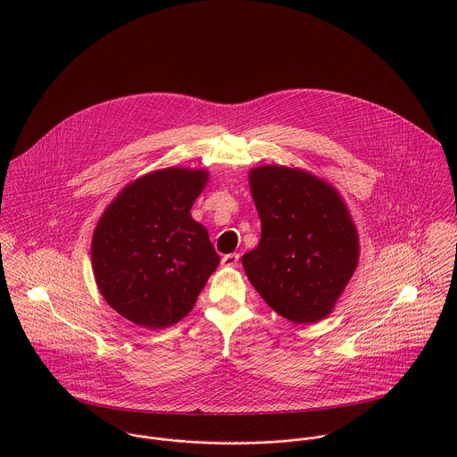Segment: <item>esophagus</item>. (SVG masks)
Here are the masks:
<instances>
[{
    "instance_id": "esophagus-1",
    "label": "esophagus",
    "mask_w": 457,
    "mask_h": 457,
    "mask_svg": "<svg viewBox=\"0 0 457 457\" xmlns=\"http://www.w3.org/2000/svg\"><path fill=\"white\" fill-rule=\"evenodd\" d=\"M237 263H239V255L237 253H228V255H225L221 259V265L223 267H237Z\"/></svg>"
}]
</instances>
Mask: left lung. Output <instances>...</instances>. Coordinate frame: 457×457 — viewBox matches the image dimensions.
I'll list each match as a JSON object with an SVG mask.
<instances>
[{
    "mask_svg": "<svg viewBox=\"0 0 457 457\" xmlns=\"http://www.w3.org/2000/svg\"><path fill=\"white\" fill-rule=\"evenodd\" d=\"M248 181L262 223L259 246L243 255L250 283L283 319L324 320L361 255L346 202L326 179L299 167H253Z\"/></svg>",
    "mask_w": 457,
    "mask_h": 457,
    "instance_id": "8db88e82",
    "label": "left lung"
}]
</instances>
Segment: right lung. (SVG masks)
I'll return each mask as SVG.
<instances>
[{"label": "right lung", "mask_w": 457, "mask_h": 457, "mask_svg": "<svg viewBox=\"0 0 457 457\" xmlns=\"http://www.w3.org/2000/svg\"><path fill=\"white\" fill-rule=\"evenodd\" d=\"M209 170L167 167L130 181L102 212L91 265L107 304L144 328L183 320L220 257L192 205Z\"/></svg>", "instance_id": "right-lung-1"}]
</instances>
